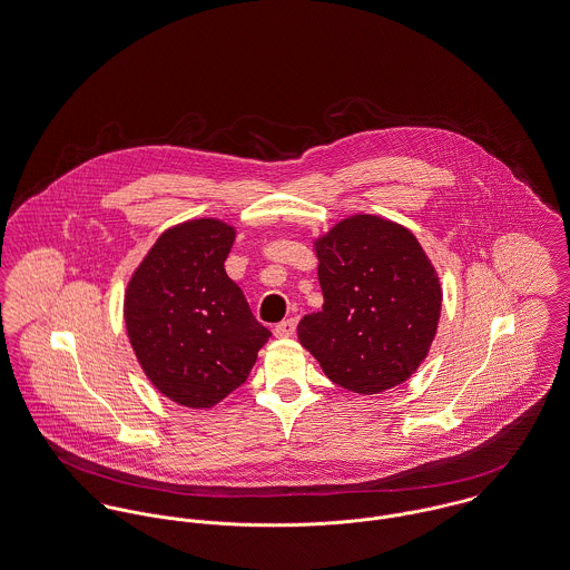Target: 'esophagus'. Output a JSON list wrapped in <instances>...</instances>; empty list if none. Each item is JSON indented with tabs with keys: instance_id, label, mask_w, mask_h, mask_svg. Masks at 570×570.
Listing matches in <instances>:
<instances>
[{
	"instance_id": "34e87169",
	"label": "esophagus",
	"mask_w": 570,
	"mask_h": 570,
	"mask_svg": "<svg viewBox=\"0 0 570 570\" xmlns=\"http://www.w3.org/2000/svg\"><path fill=\"white\" fill-rule=\"evenodd\" d=\"M295 330H297V318H286V321L277 323L273 332L277 338H291L295 334Z\"/></svg>"
}]
</instances>
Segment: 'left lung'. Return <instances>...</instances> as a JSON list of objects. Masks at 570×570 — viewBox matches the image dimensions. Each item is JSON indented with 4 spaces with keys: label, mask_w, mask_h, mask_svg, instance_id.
<instances>
[{
    "label": "left lung",
    "mask_w": 570,
    "mask_h": 570,
    "mask_svg": "<svg viewBox=\"0 0 570 570\" xmlns=\"http://www.w3.org/2000/svg\"><path fill=\"white\" fill-rule=\"evenodd\" d=\"M323 309L297 325L304 350L351 393L410 380L439 332L442 286L416 236L377 215H351L312 240Z\"/></svg>",
    "instance_id": "obj_1"
}]
</instances>
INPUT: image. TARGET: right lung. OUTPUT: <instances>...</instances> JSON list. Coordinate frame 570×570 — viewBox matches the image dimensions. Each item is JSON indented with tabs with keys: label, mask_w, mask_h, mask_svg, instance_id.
<instances>
[{
	"label": "right lung",
	"mask_w": 570,
	"mask_h": 570,
	"mask_svg": "<svg viewBox=\"0 0 570 570\" xmlns=\"http://www.w3.org/2000/svg\"><path fill=\"white\" fill-rule=\"evenodd\" d=\"M234 240L225 220H181L158 236L126 286L131 351L151 386L181 407H215L247 380L271 338L225 273Z\"/></svg>",
	"instance_id": "right-lung-1"
}]
</instances>
